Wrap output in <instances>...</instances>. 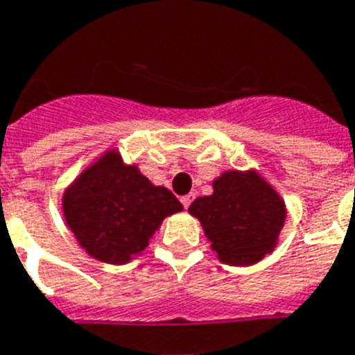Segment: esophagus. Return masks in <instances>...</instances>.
I'll list each match as a JSON object with an SVG mask.
<instances>
[{"label": "esophagus", "instance_id": "esophagus-1", "mask_svg": "<svg viewBox=\"0 0 355 355\" xmlns=\"http://www.w3.org/2000/svg\"><path fill=\"white\" fill-rule=\"evenodd\" d=\"M193 197H195V195H191V193H189V195H184L182 199H180V202H182L184 208H189V205L193 202Z\"/></svg>", "mask_w": 355, "mask_h": 355}]
</instances>
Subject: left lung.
<instances>
[{"label": "left lung", "instance_id": "obj_1", "mask_svg": "<svg viewBox=\"0 0 355 355\" xmlns=\"http://www.w3.org/2000/svg\"><path fill=\"white\" fill-rule=\"evenodd\" d=\"M189 214L202 223L223 263L252 265L275 248L286 221L278 195L256 173L228 171L214 182V193L199 197Z\"/></svg>", "mask_w": 355, "mask_h": 355}]
</instances>
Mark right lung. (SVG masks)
<instances>
[{
	"label": "right lung",
	"mask_w": 355,
	"mask_h": 355,
	"mask_svg": "<svg viewBox=\"0 0 355 355\" xmlns=\"http://www.w3.org/2000/svg\"><path fill=\"white\" fill-rule=\"evenodd\" d=\"M182 210L178 199L153 186L118 153H107L64 195V216L86 252L105 263H127L138 256L164 217Z\"/></svg>",
	"instance_id": "obj_1"
}]
</instances>
